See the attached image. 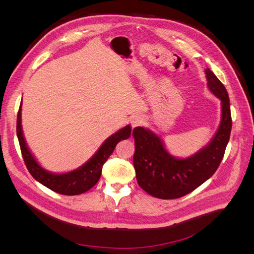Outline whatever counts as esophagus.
I'll return each instance as SVG.
<instances>
[{
  "label": "esophagus",
  "mask_w": 254,
  "mask_h": 254,
  "mask_svg": "<svg viewBox=\"0 0 254 254\" xmlns=\"http://www.w3.org/2000/svg\"><path fill=\"white\" fill-rule=\"evenodd\" d=\"M145 123V119L144 117H142V115H134V117H132L131 119V125L132 127H137V126H141L143 125Z\"/></svg>",
  "instance_id": "1"
}]
</instances>
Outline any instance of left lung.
<instances>
[{
	"label": "left lung",
	"mask_w": 254,
	"mask_h": 254,
	"mask_svg": "<svg viewBox=\"0 0 254 254\" xmlns=\"http://www.w3.org/2000/svg\"><path fill=\"white\" fill-rule=\"evenodd\" d=\"M205 77L212 93L221 101V121L211 142L186 159L172 156L160 137L143 127H135L133 166L137 184L149 195L176 199L200 187L216 172L225 155L232 128L228 92L224 84L206 68Z\"/></svg>",
	"instance_id": "left-lung-1"
}]
</instances>
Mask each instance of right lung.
Masks as SVG:
<instances>
[{
  "instance_id": "add662e5",
  "label": "right lung",
  "mask_w": 254,
  "mask_h": 254,
  "mask_svg": "<svg viewBox=\"0 0 254 254\" xmlns=\"http://www.w3.org/2000/svg\"><path fill=\"white\" fill-rule=\"evenodd\" d=\"M21 106L17 119V135L23 160L30 175L38 182L58 194L68 196L79 195L93 188L101 178L103 165L111 156L115 146L122 140L128 139L131 134V127L127 125L109 136L95 152V155L82 166L65 174H53L40 166L27 147L21 126Z\"/></svg>"
}]
</instances>
